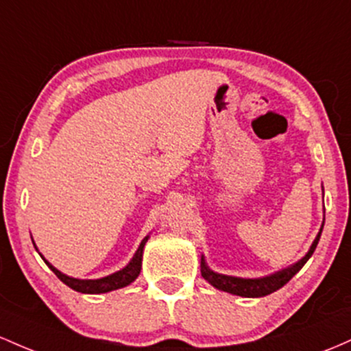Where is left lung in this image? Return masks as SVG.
<instances>
[{"mask_svg":"<svg viewBox=\"0 0 351 351\" xmlns=\"http://www.w3.org/2000/svg\"><path fill=\"white\" fill-rule=\"evenodd\" d=\"M323 225H325V218H323L322 228H319L317 238L313 240V243H311L310 250L306 252V255L300 258L296 263L290 265V267L280 269V271H275L267 276H260V278H241V276L221 275V273L213 271V269L208 267L205 256L202 255V276L211 285V287H215L217 290L226 291V293L245 296V298H261V296H267L269 293H273V291L280 290V288L285 287V285L290 282L296 273L303 268V265L310 260V256L313 255L315 248H317L319 237H322Z\"/></svg>","mask_w":351,"mask_h":351,"instance_id":"8db88e82","label":"left lung"}]
</instances>
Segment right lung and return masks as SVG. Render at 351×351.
Listing matches in <instances>:
<instances>
[{
	"label": "right lung",
	"instance_id": "1",
	"mask_svg": "<svg viewBox=\"0 0 351 351\" xmlns=\"http://www.w3.org/2000/svg\"><path fill=\"white\" fill-rule=\"evenodd\" d=\"M148 238H149V234H146L143 240H141V243H140V246H138L136 253H134L132 260H130V263L126 265L125 268L118 269V271L111 273V275L103 276V278H96V280H80V278H73V276L64 275V273H61L60 269L53 267V265L49 263V261L46 260V258L41 255V253H40V255L45 260V263L48 265L49 269H51V271L55 273L58 278H60L61 282L66 285V287L71 288V290L80 291V293L99 295V293H108V291L118 290V288L128 287L130 283H133L134 280L138 278V275H140V271H141L143 248H145L146 241H148ZM33 245H34V241H33ZM34 248H36V245H34Z\"/></svg>",
	"mask_w": 351,
	"mask_h": 351
}]
</instances>
